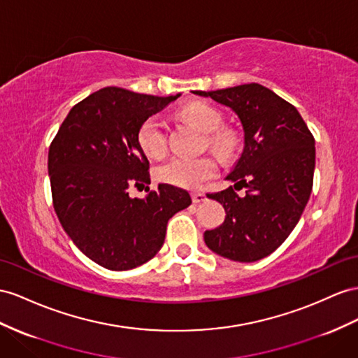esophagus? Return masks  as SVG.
Segmentation results:
<instances>
[{"label":"esophagus","instance_id":"1","mask_svg":"<svg viewBox=\"0 0 358 358\" xmlns=\"http://www.w3.org/2000/svg\"><path fill=\"white\" fill-rule=\"evenodd\" d=\"M192 199H194V203L199 204V203H204L207 196H206L204 192H194V194H192Z\"/></svg>","mask_w":358,"mask_h":358}]
</instances>
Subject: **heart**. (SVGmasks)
I'll return each instance as SVG.
<instances>
[{
  "label": "heart",
  "instance_id": "obj_1",
  "mask_svg": "<svg viewBox=\"0 0 358 358\" xmlns=\"http://www.w3.org/2000/svg\"><path fill=\"white\" fill-rule=\"evenodd\" d=\"M182 113L192 124H195L207 133V143L210 148L221 157H228L236 148V134L222 127L221 112L204 103L189 104ZM137 142L142 151L154 159H160L168 151V128L160 115L146 117L137 131ZM217 173V163L212 157H173L163 163L155 171V176L163 182L182 187L198 189L206 181L212 180Z\"/></svg>",
  "mask_w": 358,
  "mask_h": 358
}]
</instances>
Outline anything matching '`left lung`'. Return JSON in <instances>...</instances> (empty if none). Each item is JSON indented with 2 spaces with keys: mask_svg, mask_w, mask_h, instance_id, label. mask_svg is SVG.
<instances>
[{
  "mask_svg": "<svg viewBox=\"0 0 358 358\" xmlns=\"http://www.w3.org/2000/svg\"><path fill=\"white\" fill-rule=\"evenodd\" d=\"M194 94L230 107L245 131L243 152L227 177L234 187L208 194L227 216L221 227L204 233L206 245L234 262L260 260L287 239L307 206L315 137L295 106L259 83ZM239 187L247 189L242 197L235 192Z\"/></svg>",
  "mask_w": 358,
  "mask_h": 358,
  "instance_id": "8db88e82",
  "label": "left lung"
}]
</instances>
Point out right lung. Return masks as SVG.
<instances>
[{
    "label": "right lung",
    "instance_id": "right-lung-1",
    "mask_svg": "<svg viewBox=\"0 0 358 358\" xmlns=\"http://www.w3.org/2000/svg\"><path fill=\"white\" fill-rule=\"evenodd\" d=\"M178 95L104 87L71 108L48 151L52 206L63 230L90 260L110 271L141 266L157 254L169 219L192 204L187 190L159 185L146 198L150 162L137 142L146 117Z\"/></svg>",
    "mask_w": 358,
    "mask_h": 358
}]
</instances>
